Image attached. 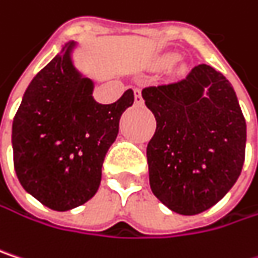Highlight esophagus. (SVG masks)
I'll list each match as a JSON object with an SVG mask.
<instances>
[{
	"label": "esophagus",
	"instance_id": "1",
	"mask_svg": "<svg viewBox=\"0 0 258 258\" xmlns=\"http://www.w3.org/2000/svg\"><path fill=\"white\" fill-rule=\"evenodd\" d=\"M134 100H136V105H139V106L143 105V97H142V91H140V88H136V90H134Z\"/></svg>",
	"mask_w": 258,
	"mask_h": 258
}]
</instances>
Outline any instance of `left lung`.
<instances>
[{
  "instance_id": "1",
  "label": "left lung",
  "mask_w": 258,
  "mask_h": 258,
  "mask_svg": "<svg viewBox=\"0 0 258 258\" xmlns=\"http://www.w3.org/2000/svg\"><path fill=\"white\" fill-rule=\"evenodd\" d=\"M156 119L148 143L153 195L171 211L199 214L230 190L245 159L246 124L230 82L208 64L142 91Z\"/></svg>"
}]
</instances>
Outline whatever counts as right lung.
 <instances>
[{"label": "right lung", "instance_id": "right-lung-1", "mask_svg": "<svg viewBox=\"0 0 258 258\" xmlns=\"http://www.w3.org/2000/svg\"><path fill=\"white\" fill-rule=\"evenodd\" d=\"M68 42L26 88L13 119L14 170L20 184L42 205L68 211L91 199L102 165L133 105L127 90L115 103L93 99V82L74 68Z\"/></svg>", "mask_w": 258, "mask_h": 258}]
</instances>
